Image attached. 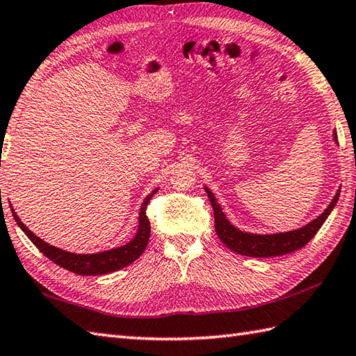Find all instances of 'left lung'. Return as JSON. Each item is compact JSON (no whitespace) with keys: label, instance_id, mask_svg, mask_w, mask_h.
Listing matches in <instances>:
<instances>
[{"label":"left lung","instance_id":"8db88e82","mask_svg":"<svg viewBox=\"0 0 356 356\" xmlns=\"http://www.w3.org/2000/svg\"><path fill=\"white\" fill-rule=\"evenodd\" d=\"M334 139H338L337 131H334ZM204 191L211 200L213 216H216V232L222 241V244H226V247H229L230 250L244 256H252V258H271V256H282L302 249V247L307 245L314 238V235L318 232V229L323 226V222L329 217V213L335 208L338 197H340V189H338L335 197L332 198V202H330L325 212L316 220L308 222L307 226L290 230V232L256 235L243 232V230L235 227L232 222L226 218L225 212H222L221 206L218 204L217 198L212 194L211 189L204 186Z\"/></svg>","mask_w":356,"mask_h":356}]
</instances>
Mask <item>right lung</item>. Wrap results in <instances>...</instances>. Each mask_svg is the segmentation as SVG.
Wrapping results in <instances>:
<instances>
[{
    "label": "right lung",
    "instance_id": "add662e5",
    "mask_svg": "<svg viewBox=\"0 0 356 356\" xmlns=\"http://www.w3.org/2000/svg\"><path fill=\"white\" fill-rule=\"evenodd\" d=\"M156 191H158V189H154V191H152V194H148L145 197L144 203L140 204L139 227L135 238L131 239V241H129L127 244H124L121 247H117V249L90 253V254H81V253L77 254V253L57 249L54 245H49L48 243L44 241V239H40L39 236L33 234L31 230H29L27 226L19 220V217L16 216V212L13 209H12V213L16 225L22 229V232L31 239V243L35 244L48 259H51L54 264H57V266H60L81 276L107 275V273L127 267L129 264L136 261L145 250L148 239H150V221H148V217L145 216V209L148 206V202L152 200V197L156 194Z\"/></svg>",
    "mask_w": 356,
    "mask_h": 356
}]
</instances>
